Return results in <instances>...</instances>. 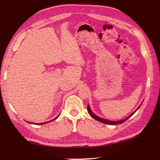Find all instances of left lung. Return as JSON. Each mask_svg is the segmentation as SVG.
Instances as JSON below:
<instances>
[{
  "label": "left lung",
  "mask_w": 160,
  "mask_h": 160,
  "mask_svg": "<svg viewBox=\"0 0 160 160\" xmlns=\"http://www.w3.org/2000/svg\"><path fill=\"white\" fill-rule=\"evenodd\" d=\"M140 106L138 108H138H140ZM138 109H137V110H138ZM137 110H136V111H137ZM87 111H88V113H89V114L91 115V116L93 118L96 119V120H98V121H100V122H102V123L107 124H110V125H117V124H122V123H123V122H124L126 120H127L129 118L131 117L132 115H133V114L135 113V111H135V112H133V113H132V114H131L130 115H129L128 117H127V118L124 119V120H120V121H109V120H104V119H102V118H99V117H98L97 115H95V114L93 113V112L91 111V108H90V107H89V105H88V106H87Z\"/></svg>",
  "instance_id": "8db88e82"
}]
</instances>
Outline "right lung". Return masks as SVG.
<instances>
[{
	"label": "right lung",
	"mask_w": 160,
	"mask_h": 160,
	"mask_svg": "<svg viewBox=\"0 0 160 160\" xmlns=\"http://www.w3.org/2000/svg\"><path fill=\"white\" fill-rule=\"evenodd\" d=\"M58 116H59V115H58V116H57L56 118H54V119H53V120H50V121H53V120H56V119L58 117ZM50 121H49V122H50ZM47 122H45V123H47ZM45 124V122H42V123H39V124Z\"/></svg>",
	"instance_id": "1"
}]
</instances>
